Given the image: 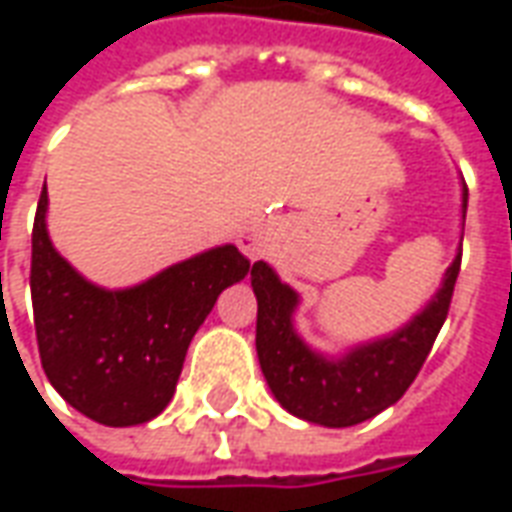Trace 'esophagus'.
Wrapping results in <instances>:
<instances>
[{"label":"esophagus","mask_w":512,"mask_h":512,"mask_svg":"<svg viewBox=\"0 0 512 512\" xmlns=\"http://www.w3.org/2000/svg\"><path fill=\"white\" fill-rule=\"evenodd\" d=\"M238 246H241V252H244L249 260H260V257H266L271 252V246H274V230L263 222L249 224L241 230L238 235Z\"/></svg>","instance_id":"1"}]
</instances>
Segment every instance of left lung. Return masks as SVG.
I'll use <instances>...</instances> for the list:
<instances>
[{"instance_id": "left-lung-1", "label": "left lung", "mask_w": 512, "mask_h": 512, "mask_svg": "<svg viewBox=\"0 0 512 512\" xmlns=\"http://www.w3.org/2000/svg\"><path fill=\"white\" fill-rule=\"evenodd\" d=\"M466 202L469 189L463 183V222ZM458 271L461 246L444 271L439 290L406 326L370 343L354 345L343 356H326L304 343L293 326L301 301L299 293L285 285L268 263L257 260L252 266V290L257 296V359L279 406L293 417L323 428H351L395 406L417 378L419 367L425 365L433 340L447 321Z\"/></svg>"}]
</instances>
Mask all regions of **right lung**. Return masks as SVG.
<instances>
[{
	"mask_svg": "<svg viewBox=\"0 0 512 512\" xmlns=\"http://www.w3.org/2000/svg\"><path fill=\"white\" fill-rule=\"evenodd\" d=\"M43 183L32 227V310L43 370L76 411L109 428L158 417L175 395L191 337L224 288L249 274L233 244L180 260L134 288L84 279L54 249Z\"/></svg>",
	"mask_w": 512,
	"mask_h": 512,
	"instance_id": "right-lung-1",
	"label": "right lung"
}]
</instances>
